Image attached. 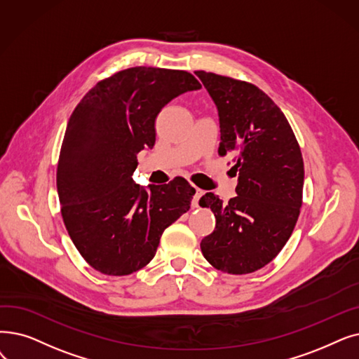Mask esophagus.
Masks as SVG:
<instances>
[{
    "label": "esophagus",
    "instance_id": "34e87169",
    "mask_svg": "<svg viewBox=\"0 0 359 359\" xmlns=\"http://www.w3.org/2000/svg\"><path fill=\"white\" fill-rule=\"evenodd\" d=\"M204 195V192H202L201 189H198V188H195V191H194V198H192V207L194 208H198L199 207V198Z\"/></svg>",
    "mask_w": 359,
    "mask_h": 359
}]
</instances>
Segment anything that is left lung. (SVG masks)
I'll list each match as a JSON object with an SVG mask.
<instances>
[{
	"label": "left lung",
	"mask_w": 359,
	"mask_h": 359,
	"mask_svg": "<svg viewBox=\"0 0 359 359\" xmlns=\"http://www.w3.org/2000/svg\"><path fill=\"white\" fill-rule=\"evenodd\" d=\"M214 101L220 121L218 154H231L236 196L227 204L214 195L199 199L211 208L215 230L201 251L217 270L248 274L282 251L302 205L304 160L282 110L255 85L195 72Z\"/></svg>",
	"instance_id": "8db88e82"
}]
</instances>
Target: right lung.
I'll use <instances>...</instances> for the list:
<instances>
[{
	"mask_svg": "<svg viewBox=\"0 0 359 359\" xmlns=\"http://www.w3.org/2000/svg\"><path fill=\"white\" fill-rule=\"evenodd\" d=\"M201 89L183 70L132 67L93 86L72 113L57 167L61 215L92 269L128 276L154 258L163 231L191 208L183 177L133 182L136 155L155 144V118L184 92Z\"/></svg>",
	"mask_w": 359,
	"mask_h": 359,
	"instance_id": "add662e5",
	"label": "right lung"
}]
</instances>
